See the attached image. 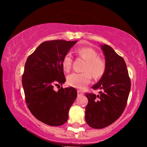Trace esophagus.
Masks as SVG:
<instances>
[{
  "label": "esophagus",
  "mask_w": 147,
  "mask_h": 147,
  "mask_svg": "<svg viewBox=\"0 0 147 147\" xmlns=\"http://www.w3.org/2000/svg\"><path fill=\"white\" fill-rule=\"evenodd\" d=\"M77 94H78V95H83L84 92H82L81 90H77Z\"/></svg>",
  "instance_id": "esophagus-1"
}]
</instances>
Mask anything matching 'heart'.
Masks as SVG:
<instances>
[{"instance_id": "heart-1", "label": "heart", "mask_w": 147, "mask_h": 147, "mask_svg": "<svg viewBox=\"0 0 147 147\" xmlns=\"http://www.w3.org/2000/svg\"><path fill=\"white\" fill-rule=\"evenodd\" d=\"M77 53L80 58L86 61L84 68V71L85 72L83 73L73 72L69 75L67 77V83L72 87L84 89L90 82L91 74L96 79L102 77L106 71V63L104 59L98 56L97 52L92 48H79ZM61 64L64 71H70L72 65L71 54L68 52L64 55Z\"/></svg>"}]
</instances>
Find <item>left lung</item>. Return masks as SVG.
I'll list each match as a JSON object with an SVG mask.
<instances>
[{
    "instance_id": "1",
    "label": "left lung",
    "mask_w": 147,
    "mask_h": 147,
    "mask_svg": "<svg viewBox=\"0 0 147 147\" xmlns=\"http://www.w3.org/2000/svg\"><path fill=\"white\" fill-rule=\"evenodd\" d=\"M102 49L105 55L106 71L92 87L100 90L99 95L86 94L88 99L86 122L97 129L111 125L122 115L131 90V79L124 59L109 45H102Z\"/></svg>"
}]
</instances>
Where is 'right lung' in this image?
<instances>
[{"label": "right lung", "mask_w": 147, "mask_h": 147, "mask_svg": "<svg viewBox=\"0 0 147 147\" xmlns=\"http://www.w3.org/2000/svg\"><path fill=\"white\" fill-rule=\"evenodd\" d=\"M76 43L65 40L43 42L25 64L22 84L27 106L37 119L48 125L58 126L66 122L69 109L77 97L73 87H61L57 92L53 89L65 82L62 59Z\"/></svg>", "instance_id": "right-lung-1"}]
</instances>
